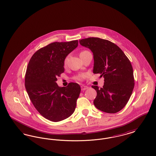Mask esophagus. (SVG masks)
<instances>
[{
	"label": "esophagus",
	"instance_id": "esophagus-1",
	"mask_svg": "<svg viewBox=\"0 0 156 156\" xmlns=\"http://www.w3.org/2000/svg\"><path fill=\"white\" fill-rule=\"evenodd\" d=\"M81 87L82 90H86V89L88 88V87L87 86H85V85H82Z\"/></svg>",
	"mask_w": 156,
	"mask_h": 156
}]
</instances>
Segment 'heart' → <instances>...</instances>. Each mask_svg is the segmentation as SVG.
Masks as SVG:
<instances>
[{
    "label": "heart",
    "instance_id": "1",
    "mask_svg": "<svg viewBox=\"0 0 156 156\" xmlns=\"http://www.w3.org/2000/svg\"><path fill=\"white\" fill-rule=\"evenodd\" d=\"M87 52H88V51L83 50V51H82L81 52H80V54H84V53ZM64 66H66L67 65V59H65V60H64ZM85 77H86V75L84 74H79L75 76L74 78V80H76V81H82Z\"/></svg>",
    "mask_w": 156,
    "mask_h": 156
}]
</instances>
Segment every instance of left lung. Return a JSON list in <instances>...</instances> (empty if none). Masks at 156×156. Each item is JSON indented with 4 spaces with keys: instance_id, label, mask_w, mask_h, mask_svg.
Wrapping results in <instances>:
<instances>
[{
    "instance_id": "8db88e82",
    "label": "left lung",
    "mask_w": 156,
    "mask_h": 156,
    "mask_svg": "<svg viewBox=\"0 0 156 156\" xmlns=\"http://www.w3.org/2000/svg\"><path fill=\"white\" fill-rule=\"evenodd\" d=\"M79 41L93 52V73L104 78L102 88L92 86L97 92L94 105L104 112H118L125 106L133 90V71L130 61L117 45L109 40L89 37Z\"/></svg>"
}]
</instances>
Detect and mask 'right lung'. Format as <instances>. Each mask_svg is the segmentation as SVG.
Here are the masks:
<instances>
[{
  "label": "right lung",
  "instance_id": "right-lung-1",
  "mask_svg": "<svg viewBox=\"0 0 156 156\" xmlns=\"http://www.w3.org/2000/svg\"><path fill=\"white\" fill-rule=\"evenodd\" d=\"M78 41L54 42L35 52L25 75V87L35 108L45 119L59 122L74 112L81 88L70 82L59 87L57 76L64 72V61L78 46Z\"/></svg>",
  "mask_w": 156,
  "mask_h": 156
}]
</instances>
